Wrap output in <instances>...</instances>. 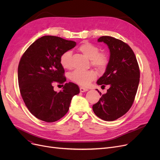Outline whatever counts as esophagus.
Here are the masks:
<instances>
[{"mask_svg":"<svg viewBox=\"0 0 160 160\" xmlns=\"http://www.w3.org/2000/svg\"><path fill=\"white\" fill-rule=\"evenodd\" d=\"M80 92H82V93H83V92L88 91V89L85 88H83V87H80Z\"/></svg>","mask_w":160,"mask_h":160,"instance_id":"34e87169","label":"esophagus"}]
</instances>
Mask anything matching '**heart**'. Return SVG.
Wrapping results in <instances>:
<instances>
[{"mask_svg":"<svg viewBox=\"0 0 160 160\" xmlns=\"http://www.w3.org/2000/svg\"><path fill=\"white\" fill-rule=\"evenodd\" d=\"M78 50L83 55L90 59L91 64L99 69L105 68L108 63V58L105 54L99 52L98 48L92 43L84 42L78 47ZM70 51L64 52L60 58V63L65 69L71 67ZM97 74L95 71H74L70 74V78L74 82L82 86H88L97 78Z\"/></svg>","mask_w":160,"mask_h":160,"instance_id":"1","label":"heart"}]
</instances>
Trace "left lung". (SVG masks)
<instances>
[{
    "label": "left lung",
    "instance_id": "1",
    "mask_svg": "<svg viewBox=\"0 0 160 160\" xmlns=\"http://www.w3.org/2000/svg\"><path fill=\"white\" fill-rule=\"evenodd\" d=\"M98 42L108 45L110 56L106 71L97 83L109 85L110 88L93 106V110L100 119L113 121L131 108L138 88L140 71L136 56L128 45L111 36L100 37Z\"/></svg>",
    "mask_w": 160,
    "mask_h": 160
}]
</instances>
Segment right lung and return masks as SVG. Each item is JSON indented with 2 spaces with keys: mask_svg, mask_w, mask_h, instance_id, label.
Wrapping results in <instances>:
<instances>
[{
  "mask_svg": "<svg viewBox=\"0 0 160 160\" xmlns=\"http://www.w3.org/2000/svg\"><path fill=\"white\" fill-rule=\"evenodd\" d=\"M75 41L52 36L38 39L27 48L18 66V82L23 101L36 118L47 122L60 119L68 112L72 98L80 93L74 83H66L59 93L54 82L64 83L60 56L74 48Z\"/></svg>",
  "mask_w": 160,
  "mask_h": 160,
  "instance_id": "add662e5",
  "label": "right lung"
}]
</instances>
